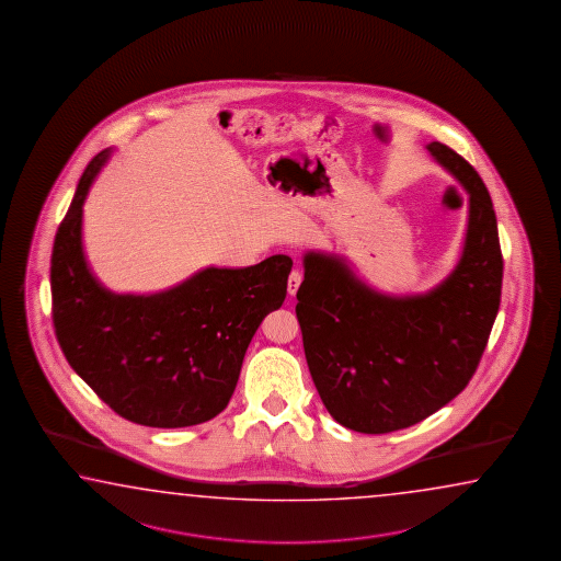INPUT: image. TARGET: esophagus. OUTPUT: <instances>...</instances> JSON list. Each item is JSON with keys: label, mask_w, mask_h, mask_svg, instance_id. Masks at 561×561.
I'll use <instances>...</instances> for the list:
<instances>
[{"label": "esophagus", "mask_w": 561, "mask_h": 561, "mask_svg": "<svg viewBox=\"0 0 561 561\" xmlns=\"http://www.w3.org/2000/svg\"><path fill=\"white\" fill-rule=\"evenodd\" d=\"M300 283H302V275H300L298 271H293V273L288 275V285H286V290H288V295H290V297H295V295H297Z\"/></svg>", "instance_id": "34e87169"}]
</instances>
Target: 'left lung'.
<instances>
[{"instance_id":"left-lung-1","label":"left lung","mask_w":561,"mask_h":561,"mask_svg":"<svg viewBox=\"0 0 561 561\" xmlns=\"http://www.w3.org/2000/svg\"><path fill=\"white\" fill-rule=\"evenodd\" d=\"M428 151L470 197L458 264L424 295L374 290L334 254H305L297 319L308 370L344 428L388 434L414 426L472 380L502 297L504 259L482 179L450 147Z\"/></svg>"}]
</instances>
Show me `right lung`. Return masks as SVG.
Masks as SVG:
<instances>
[{
  "mask_svg": "<svg viewBox=\"0 0 561 561\" xmlns=\"http://www.w3.org/2000/svg\"><path fill=\"white\" fill-rule=\"evenodd\" d=\"M111 149L91 159L51 253V314L67 363L119 416L185 428L220 414L264 317L285 302L293 261L203 268L154 295H115L89 271L83 203Z\"/></svg>",
  "mask_w": 561,
  "mask_h": 561,
  "instance_id": "add662e5",
  "label": "right lung"
}]
</instances>
